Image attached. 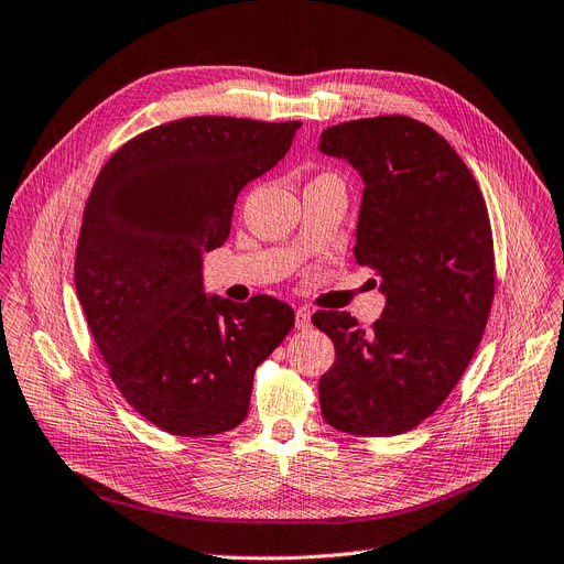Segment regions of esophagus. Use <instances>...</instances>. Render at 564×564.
<instances>
[{
	"mask_svg": "<svg viewBox=\"0 0 564 564\" xmlns=\"http://www.w3.org/2000/svg\"><path fill=\"white\" fill-rule=\"evenodd\" d=\"M295 327L297 329H308L311 327V311L297 308V313H295Z\"/></svg>",
	"mask_w": 564,
	"mask_h": 564,
	"instance_id": "obj_1",
	"label": "esophagus"
}]
</instances>
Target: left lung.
Segmentation results:
<instances>
[{"label":"left lung","mask_w":564,"mask_h":564,"mask_svg":"<svg viewBox=\"0 0 564 564\" xmlns=\"http://www.w3.org/2000/svg\"><path fill=\"white\" fill-rule=\"evenodd\" d=\"M317 150L364 180L355 258L387 300L369 332L346 311L311 317L336 350L321 410L343 433L399 435L440 408L479 346L496 290L491 221L468 165L417 119L346 121Z\"/></svg>","instance_id":"1"}]
</instances>
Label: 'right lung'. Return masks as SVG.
<instances>
[{"label":"right lung","mask_w":564,"mask_h":564,"mask_svg":"<svg viewBox=\"0 0 564 564\" xmlns=\"http://www.w3.org/2000/svg\"><path fill=\"white\" fill-rule=\"evenodd\" d=\"M302 121L186 117L129 140L96 177L76 290L121 397L184 437L239 426L256 366L295 325L269 295L207 297L203 256L230 235L237 193L272 170Z\"/></svg>","instance_id":"right-lung-1"}]
</instances>
